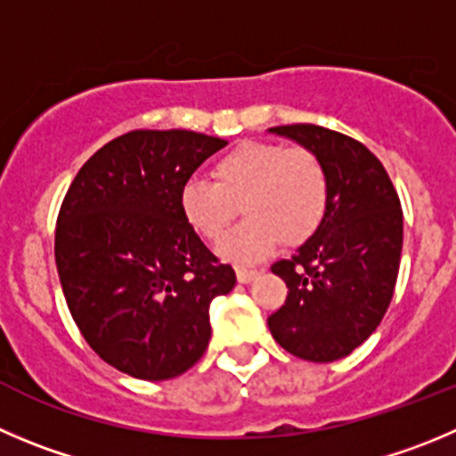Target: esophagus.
<instances>
[{"label":"esophagus","instance_id":"1","mask_svg":"<svg viewBox=\"0 0 456 456\" xmlns=\"http://www.w3.org/2000/svg\"><path fill=\"white\" fill-rule=\"evenodd\" d=\"M259 275L257 268H246V266H237V280L241 281V284H248V281H253L255 277Z\"/></svg>","mask_w":456,"mask_h":456}]
</instances>
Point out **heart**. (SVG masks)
Returning <instances> with one entry per match:
<instances>
[{
	"mask_svg": "<svg viewBox=\"0 0 456 456\" xmlns=\"http://www.w3.org/2000/svg\"><path fill=\"white\" fill-rule=\"evenodd\" d=\"M212 179L185 181L179 206L192 231L216 241L241 203L248 219L219 246L221 257L232 262H255L280 240L286 246L302 244L327 215V167L306 147L241 142L215 160Z\"/></svg>",
	"mask_w": 456,
	"mask_h": 456,
	"instance_id": "b5f03b06",
	"label": "heart"
}]
</instances>
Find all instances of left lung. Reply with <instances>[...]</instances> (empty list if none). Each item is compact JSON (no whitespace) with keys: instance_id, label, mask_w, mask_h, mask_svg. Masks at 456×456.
Here are the masks:
<instances>
[{"instance_id":"1","label":"left lung","mask_w":456,"mask_h":456,"mask_svg":"<svg viewBox=\"0 0 456 456\" xmlns=\"http://www.w3.org/2000/svg\"><path fill=\"white\" fill-rule=\"evenodd\" d=\"M268 132L315 151L329 175L318 231L271 266L289 296L268 329L302 361L333 362L376 331L392 302L403 250L401 201L383 163L362 142L306 123Z\"/></svg>"}]
</instances>
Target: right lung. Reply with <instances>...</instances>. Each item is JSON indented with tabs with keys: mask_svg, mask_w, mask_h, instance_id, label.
<instances>
[{
	"mask_svg": "<svg viewBox=\"0 0 456 456\" xmlns=\"http://www.w3.org/2000/svg\"><path fill=\"white\" fill-rule=\"evenodd\" d=\"M228 142L188 129H136L95 151L55 225L64 300L91 349L123 374L167 380L210 342V302L237 277L190 228L181 185Z\"/></svg>",
	"mask_w": 456,
	"mask_h": 456,
	"instance_id": "right-lung-1",
	"label": "right lung"
}]
</instances>
